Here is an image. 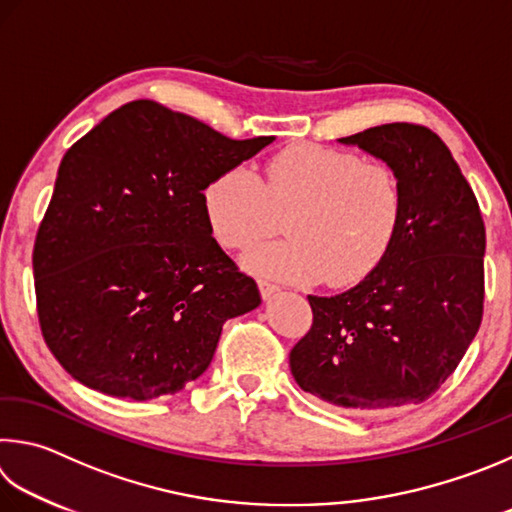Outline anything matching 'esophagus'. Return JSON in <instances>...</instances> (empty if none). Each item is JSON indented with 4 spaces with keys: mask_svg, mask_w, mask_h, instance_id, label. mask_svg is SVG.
<instances>
[{
    "mask_svg": "<svg viewBox=\"0 0 512 512\" xmlns=\"http://www.w3.org/2000/svg\"><path fill=\"white\" fill-rule=\"evenodd\" d=\"M257 286H259V293H262L264 300H268V297H273L277 291H280V288L268 280H257Z\"/></svg>",
    "mask_w": 512,
    "mask_h": 512,
    "instance_id": "1",
    "label": "esophagus"
}]
</instances>
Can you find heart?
Returning a JSON list of instances; mask_svg holds the SVG:
<instances>
[{
    "label": "heart",
    "mask_w": 512,
    "mask_h": 512,
    "mask_svg": "<svg viewBox=\"0 0 512 512\" xmlns=\"http://www.w3.org/2000/svg\"><path fill=\"white\" fill-rule=\"evenodd\" d=\"M403 188L385 163L318 143L275 154L259 181L248 167H230L203 190V210L221 246L248 250V268L286 282L351 286L383 264L403 219Z\"/></svg>",
    "instance_id": "b5f03b06"
}]
</instances>
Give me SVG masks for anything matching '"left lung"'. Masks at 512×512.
I'll list each match as a JSON object with an SVG mask.
<instances>
[{
  "label": "left lung",
  "instance_id": "1",
  "mask_svg": "<svg viewBox=\"0 0 512 512\" xmlns=\"http://www.w3.org/2000/svg\"><path fill=\"white\" fill-rule=\"evenodd\" d=\"M340 143L392 167L403 219L374 273L340 295H309L313 324L288 356L293 378L345 410L423 403L457 369L481 324L479 203L448 145L423 125H378Z\"/></svg>",
  "mask_w": 512,
  "mask_h": 512
}]
</instances>
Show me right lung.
<instances>
[{
    "mask_svg": "<svg viewBox=\"0 0 512 512\" xmlns=\"http://www.w3.org/2000/svg\"><path fill=\"white\" fill-rule=\"evenodd\" d=\"M232 138L154 100L127 102L69 147L33 248L55 360L96 392H181L221 327L262 302L212 237L203 190L273 143Z\"/></svg>",
    "mask_w": 512,
    "mask_h": 512,
    "instance_id": "right-lung-1",
    "label": "right lung"
}]
</instances>
